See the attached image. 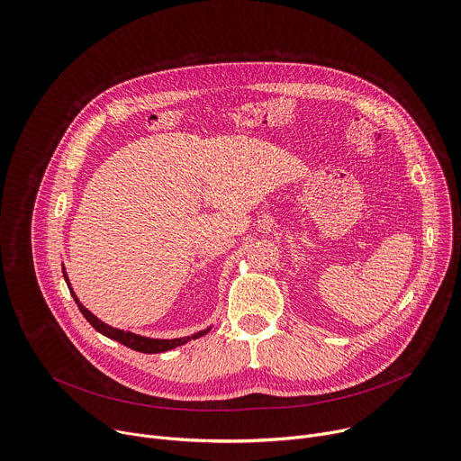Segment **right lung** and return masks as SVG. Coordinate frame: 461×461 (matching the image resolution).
Masks as SVG:
<instances>
[{
	"label": "right lung",
	"instance_id": "add662e5",
	"mask_svg": "<svg viewBox=\"0 0 461 461\" xmlns=\"http://www.w3.org/2000/svg\"><path fill=\"white\" fill-rule=\"evenodd\" d=\"M63 277H65V283H68V286H69V290H71V294H73V299H75L77 304H78V310H80V312L84 313V317L93 324L95 330L100 332V334H104V336L109 338V339H114V341H118V343H122L123 347H129L131 350H137V352H142V354H158V352H166V350L176 348V347H180V345H184V343H187V341H191V339L203 338V336H206V334L210 332V328H208V330L196 332V334H193V336L180 338V339H149V338L137 336V334H133V332L118 330V328H113V326L102 322L96 315H93V313L78 301V297L75 295V292H73V288H71V285H69V277H68V274H65V268H63Z\"/></svg>",
	"mask_w": 461,
	"mask_h": 461
}]
</instances>
